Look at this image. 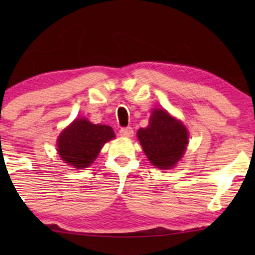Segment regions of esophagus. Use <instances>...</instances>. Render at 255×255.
Masks as SVG:
<instances>
[{
	"label": "esophagus",
	"instance_id": "34e87169",
	"mask_svg": "<svg viewBox=\"0 0 255 255\" xmlns=\"http://www.w3.org/2000/svg\"><path fill=\"white\" fill-rule=\"evenodd\" d=\"M120 134L124 138H130V137H132V135H133V128H132L131 127L122 128L120 130Z\"/></svg>",
	"mask_w": 255,
	"mask_h": 255
}]
</instances>
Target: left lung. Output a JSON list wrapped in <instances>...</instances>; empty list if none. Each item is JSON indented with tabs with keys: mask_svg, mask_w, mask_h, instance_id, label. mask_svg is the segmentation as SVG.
Here are the masks:
<instances>
[{
	"mask_svg": "<svg viewBox=\"0 0 255 255\" xmlns=\"http://www.w3.org/2000/svg\"><path fill=\"white\" fill-rule=\"evenodd\" d=\"M137 135L149 161L163 169L179 161L188 144L187 128L163 109L153 110L148 127Z\"/></svg>",
	"mask_w": 255,
	"mask_h": 255,
	"instance_id": "8db88e82",
	"label": "left lung"
}]
</instances>
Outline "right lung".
<instances>
[{"label": "right lung", "instance_id": "add662e5", "mask_svg": "<svg viewBox=\"0 0 255 255\" xmlns=\"http://www.w3.org/2000/svg\"><path fill=\"white\" fill-rule=\"evenodd\" d=\"M114 138L115 132L108 125L79 118L59 135L58 152L66 163L83 169L92 165L103 145Z\"/></svg>", "mask_w": 255, "mask_h": 255}]
</instances>
